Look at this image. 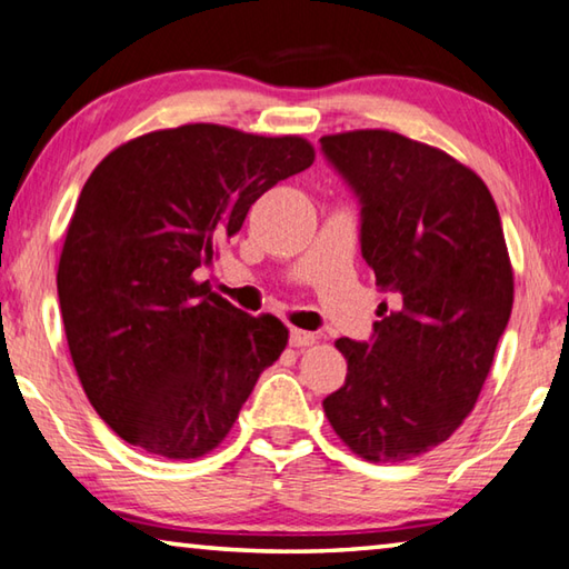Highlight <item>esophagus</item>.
<instances>
[{
    "mask_svg": "<svg viewBox=\"0 0 569 569\" xmlns=\"http://www.w3.org/2000/svg\"><path fill=\"white\" fill-rule=\"evenodd\" d=\"M319 341V336L311 333V331H303V329H291V346L296 349H306V346H313Z\"/></svg>",
    "mask_w": 569,
    "mask_h": 569,
    "instance_id": "esophagus-1",
    "label": "esophagus"
}]
</instances>
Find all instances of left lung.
Returning <instances> with one entry per match:
<instances>
[{"mask_svg":"<svg viewBox=\"0 0 569 569\" xmlns=\"http://www.w3.org/2000/svg\"><path fill=\"white\" fill-rule=\"evenodd\" d=\"M361 198V253L393 308L373 339H339L349 371L323 411L366 461H407L461 427L492 369L515 301L495 198L449 152L391 130L323 134Z\"/></svg>","mask_w":569,"mask_h":569,"instance_id":"left-lung-1","label":"left lung"}]
</instances>
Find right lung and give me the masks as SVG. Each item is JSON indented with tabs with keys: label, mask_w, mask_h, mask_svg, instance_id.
<instances>
[{
	"label": "right lung",
	"mask_w": 569,
	"mask_h": 569,
	"mask_svg": "<svg viewBox=\"0 0 569 569\" xmlns=\"http://www.w3.org/2000/svg\"><path fill=\"white\" fill-rule=\"evenodd\" d=\"M313 160L301 134L190 122L122 142L92 170L67 226L57 293L82 389L128 445L206 457L283 353V321L238 311L196 271L268 188Z\"/></svg>",
	"instance_id": "1"
}]
</instances>
